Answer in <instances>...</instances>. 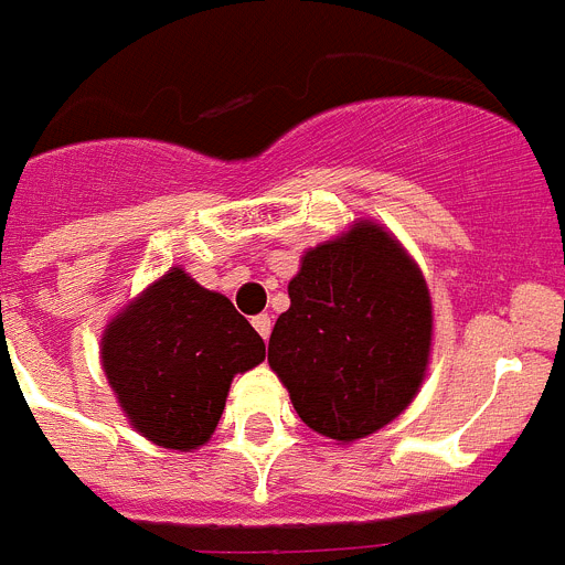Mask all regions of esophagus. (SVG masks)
<instances>
[{
	"label": "esophagus",
	"instance_id": "34e87169",
	"mask_svg": "<svg viewBox=\"0 0 565 565\" xmlns=\"http://www.w3.org/2000/svg\"><path fill=\"white\" fill-rule=\"evenodd\" d=\"M250 322H254V329H257V334L263 337V340H268V334H271V326H274L271 315H257Z\"/></svg>",
	"mask_w": 565,
	"mask_h": 565
}]
</instances>
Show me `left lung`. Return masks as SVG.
I'll return each mask as SVG.
<instances>
[{"label":"left lung","mask_w":565,"mask_h":565,"mask_svg":"<svg viewBox=\"0 0 565 565\" xmlns=\"http://www.w3.org/2000/svg\"><path fill=\"white\" fill-rule=\"evenodd\" d=\"M288 297L268 363L308 428L354 443L406 412L431 354V297L383 225L356 220L306 250Z\"/></svg>","instance_id":"1"}]
</instances>
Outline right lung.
I'll list each match as a JSON object with an SVG mask.
<instances>
[{
	"label": "right lung",
	"mask_w": 565,
	"mask_h": 565,
	"mask_svg": "<svg viewBox=\"0 0 565 565\" xmlns=\"http://www.w3.org/2000/svg\"><path fill=\"white\" fill-rule=\"evenodd\" d=\"M99 354L128 423L191 451L214 434L234 374L263 363L265 342L228 297L171 268L108 322Z\"/></svg>",
	"instance_id": "obj_1"
}]
</instances>
